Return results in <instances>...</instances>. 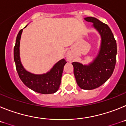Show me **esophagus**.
<instances>
[{
    "label": "esophagus",
    "instance_id": "obj_1",
    "mask_svg": "<svg viewBox=\"0 0 126 126\" xmlns=\"http://www.w3.org/2000/svg\"><path fill=\"white\" fill-rule=\"evenodd\" d=\"M67 60H68V61H69V60L71 59H70V57L69 56V55H67Z\"/></svg>",
    "mask_w": 126,
    "mask_h": 126
}]
</instances>
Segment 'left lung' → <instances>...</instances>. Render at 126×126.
<instances>
[{
    "label": "left lung",
    "mask_w": 126,
    "mask_h": 126,
    "mask_svg": "<svg viewBox=\"0 0 126 126\" xmlns=\"http://www.w3.org/2000/svg\"><path fill=\"white\" fill-rule=\"evenodd\" d=\"M101 36V45L97 56L88 65L74 62V74L78 85L83 90H93L104 84L112 76L116 62L117 43L107 24L93 17H85Z\"/></svg>",
    "instance_id": "8db88e82"
}]
</instances>
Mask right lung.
I'll use <instances>...</instances> for the list:
<instances>
[{"label":"right lung","instance_id":"1","mask_svg":"<svg viewBox=\"0 0 126 126\" xmlns=\"http://www.w3.org/2000/svg\"><path fill=\"white\" fill-rule=\"evenodd\" d=\"M22 32L23 29L17 34L14 48V59L19 78L27 87L34 92L42 94L55 93L61 84L62 74L66 61L62 59L57 62L50 71L45 74H35L26 71L20 60L19 46Z\"/></svg>","mask_w":126,"mask_h":126}]
</instances>
